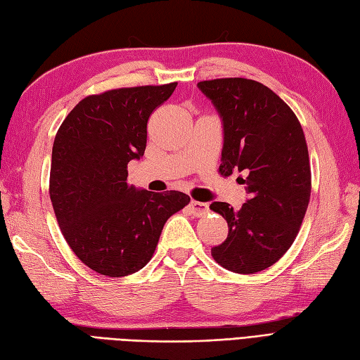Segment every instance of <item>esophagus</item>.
I'll use <instances>...</instances> for the list:
<instances>
[{"mask_svg": "<svg viewBox=\"0 0 360 360\" xmlns=\"http://www.w3.org/2000/svg\"><path fill=\"white\" fill-rule=\"evenodd\" d=\"M189 207H191V211H193V214L197 215V217H202V215H205L207 212V210H210V206H207V203L195 202V200H193V202L189 203Z\"/></svg>", "mask_w": 360, "mask_h": 360, "instance_id": "obj_1", "label": "esophagus"}]
</instances>
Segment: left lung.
Listing matches in <instances>:
<instances>
[{"instance_id": "left-lung-1", "label": "left lung", "mask_w": 360, "mask_h": 360, "mask_svg": "<svg viewBox=\"0 0 360 360\" xmlns=\"http://www.w3.org/2000/svg\"><path fill=\"white\" fill-rule=\"evenodd\" d=\"M197 86L223 123L219 172L246 174L250 194L237 211L225 202L210 206L229 229L211 254L233 273H259L290 250L305 217L311 195L305 134L291 108L259 82L217 78Z\"/></svg>"}]
</instances>
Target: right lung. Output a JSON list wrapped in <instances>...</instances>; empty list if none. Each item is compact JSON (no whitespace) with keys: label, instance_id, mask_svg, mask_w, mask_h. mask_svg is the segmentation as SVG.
<instances>
[{"label":"right lung","instance_id":"right-lung-1","mask_svg":"<svg viewBox=\"0 0 360 360\" xmlns=\"http://www.w3.org/2000/svg\"><path fill=\"white\" fill-rule=\"evenodd\" d=\"M177 83L89 95L55 135L49 194L70 250L109 277L137 273L153 257L166 220L189 195L127 185V163L143 157L148 120Z\"/></svg>","mask_w":360,"mask_h":360}]
</instances>
